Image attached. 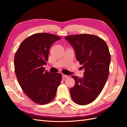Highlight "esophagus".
Segmentation results:
<instances>
[{"label": "esophagus", "mask_w": 127, "mask_h": 127, "mask_svg": "<svg viewBox=\"0 0 127 127\" xmlns=\"http://www.w3.org/2000/svg\"><path fill=\"white\" fill-rule=\"evenodd\" d=\"M62 77H63V78H67L68 77V76L64 75V74H63L62 75Z\"/></svg>", "instance_id": "esophagus-1"}]
</instances>
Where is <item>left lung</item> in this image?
Wrapping results in <instances>:
<instances>
[{"label":"left lung","instance_id":"left-lung-1","mask_svg":"<svg viewBox=\"0 0 127 127\" xmlns=\"http://www.w3.org/2000/svg\"><path fill=\"white\" fill-rule=\"evenodd\" d=\"M74 48L76 59L85 71L83 78L72 76L75 86L71 88V98L78 105L93 102L101 93L108 78L111 56L108 47L101 38L81 34L65 37Z\"/></svg>","mask_w":127,"mask_h":127}]
</instances>
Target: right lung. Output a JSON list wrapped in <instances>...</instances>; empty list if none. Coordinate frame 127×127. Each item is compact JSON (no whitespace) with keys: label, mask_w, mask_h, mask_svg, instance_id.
<instances>
[{"label":"right lung","mask_w":127,"mask_h":127,"mask_svg":"<svg viewBox=\"0 0 127 127\" xmlns=\"http://www.w3.org/2000/svg\"><path fill=\"white\" fill-rule=\"evenodd\" d=\"M59 36L47 33L34 34L20 45L14 57L18 82L25 94L39 104H45L55 98L62 75L45 71L50 48Z\"/></svg>","instance_id":"obj_1"}]
</instances>
